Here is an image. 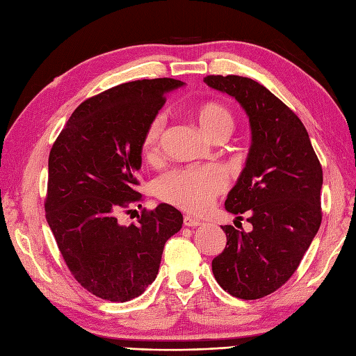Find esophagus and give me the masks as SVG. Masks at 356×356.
Returning <instances> with one entry per match:
<instances>
[{
    "instance_id": "esophagus-1",
    "label": "esophagus",
    "mask_w": 356,
    "mask_h": 356,
    "mask_svg": "<svg viewBox=\"0 0 356 356\" xmlns=\"http://www.w3.org/2000/svg\"><path fill=\"white\" fill-rule=\"evenodd\" d=\"M184 225H185V226H190V228H197V226L202 225V222L197 220V218H194V217L185 216V217H184Z\"/></svg>"
}]
</instances>
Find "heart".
Segmentation results:
<instances>
[{
    "instance_id": "heart-1",
    "label": "heart",
    "mask_w": 356,
    "mask_h": 356,
    "mask_svg": "<svg viewBox=\"0 0 356 356\" xmlns=\"http://www.w3.org/2000/svg\"><path fill=\"white\" fill-rule=\"evenodd\" d=\"M194 118L211 140H216L220 136H229L232 131V115L222 104H202L194 110ZM165 127L166 118L156 115L145 128L142 148L148 161H156L161 156ZM226 185L228 180L225 171L216 165H208L165 172L156 180L154 193L159 199L172 207L200 214L213 205L217 195L226 190Z\"/></svg>"
}]
</instances>
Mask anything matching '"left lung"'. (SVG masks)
Segmentation results:
<instances>
[{"instance_id": "1", "label": "left lung", "mask_w": 356, "mask_h": 356, "mask_svg": "<svg viewBox=\"0 0 356 356\" xmlns=\"http://www.w3.org/2000/svg\"><path fill=\"white\" fill-rule=\"evenodd\" d=\"M203 81L241 105L252 134L225 202L237 218L246 214L252 229L222 226L226 246L213 272L232 297L263 298L291 278L320 229L323 170L303 122L266 87L236 74Z\"/></svg>"}]
</instances>
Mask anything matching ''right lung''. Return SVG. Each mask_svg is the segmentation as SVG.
Wrapping results in <instances>:
<instances>
[{"label":"right lung","instance_id":"right-lung-1","mask_svg":"<svg viewBox=\"0 0 356 356\" xmlns=\"http://www.w3.org/2000/svg\"><path fill=\"white\" fill-rule=\"evenodd\" d=\"M184 84L157 78L105 90L73 111L51 147L45 218L73 277L102 300L124 303L145 292L166 240L182 228L168 203L143 209L136 225H120L118 214L142 200L134 186L143 133Z\"/></svg>","mask_w":356,"mask_h":356}]
</instances>
